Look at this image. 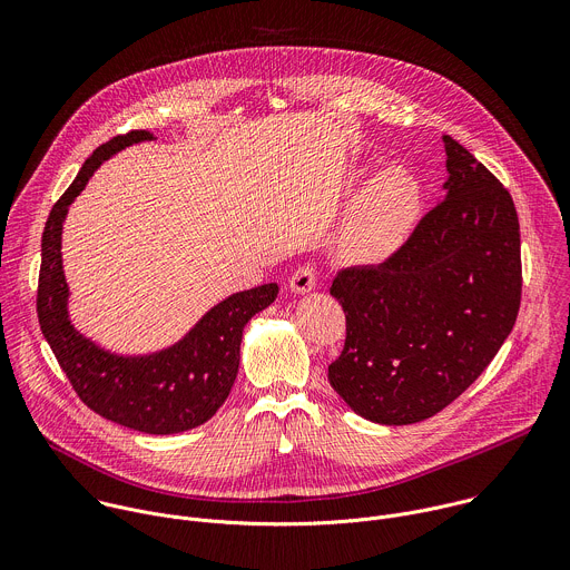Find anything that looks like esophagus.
I'll list each match as a JSON object with an SVG mask.
<instances>
[{"label": "esophagus", "mask_w": 570, "mask_h": 570, "mask_svg": "<svg viewBox=\"0 0 570 570\" xmlns=\"http://www.w3.org/2000/svg\"><path fill=\"white\" fill-rule=\"evenodd\" d=\"M317 282V268L313 264H302L288 279L291 291L295 293H308L311 288H315Z\"/></svg>", "instance_id": "1"}]
</instances>
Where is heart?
I'll list each match as a JSON object with an SVG mask.
<instances>
[{
  "label": "heart",
  "instance_id": "1",
  "mask_svg": "<svg viewBox=\"0 0 570 570\" xmlns=\"http://www.w3.org/2000/svg\"><path fill=\"white\" fill-rule=\"evenodd\" d=\"M422 194L411 174L385 169L363 191L350 229L347 248L363 262L392 255L411 234L420 216Z\"/></svg>",
  "mask_w": 570,
  "mask_h": 570
}]
</instances>
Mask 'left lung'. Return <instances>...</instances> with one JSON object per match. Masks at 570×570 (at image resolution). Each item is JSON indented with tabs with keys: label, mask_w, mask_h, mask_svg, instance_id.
<instances>
[{
	"label": "left lung",
	"mask_w": 570,
	"mask_h": 570,
	"mask_svg": "<svg viewBox=\"0 0 570 570\" xmlns=\"http://www.w3.org/2000/svg\"><path fill=\"white\" fill-rule=\"evenodd\" d=\"M446 198L381 264L336 273L345 347L330 383L354 413L403 426L438 415L492 363L521 306L510 191L444 135Z\"/></svg>",
	"instance_id": "left-lung-1"
}]
</instances>
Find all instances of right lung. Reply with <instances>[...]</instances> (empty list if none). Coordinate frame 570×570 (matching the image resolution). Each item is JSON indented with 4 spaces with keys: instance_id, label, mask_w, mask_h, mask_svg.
<instances>
[{
    "instance_id": "obj_1",
    "label": "right lung",
    "mask_w": 570,
    "mask_h": 570,
    "mask_svg": "<svg viewBox=\"0 0 570 570\" xmlns=\"http://www.w3.org/2000/svg\"><path fill=\"white\" fill-rule=\"evenodd\" d=\"M146 139H153V132L130 130L101 144L51 207L42 232L36 308L42 336L73 392L90 411L132 431L169 435L196 429L216 415L238 372L243 327L255 313L275 302L279 288L277 284H264L229 295L178 345L153 356L124 358L108 354L71 327L60 259L67 207L83 191L104 159Z\"/></svg>"
}]
</instances>
